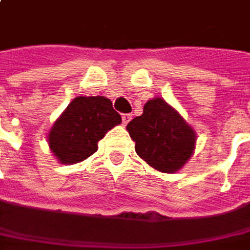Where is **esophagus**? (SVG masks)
<instances>
[{"label":"esophagus","instance_id":"34e87169","mask_svg":"<svg viewBox=\"0 0 250 250\" xmlns=\"http://www.w3.org/2000/svg\"><path fill=\"white\" fill-rule=\"evenodd\" d=\"M132 120V114H122V124L126 126L128 125V122Z\"/></svg>","mask_w":250,"mask_h":250}]
</instances>
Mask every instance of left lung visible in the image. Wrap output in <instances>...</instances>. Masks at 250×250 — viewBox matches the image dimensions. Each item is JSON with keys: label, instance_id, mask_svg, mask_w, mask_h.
<instances>
[{"label": "left lung", "instance_id": "1", "mask_svg": "<svg viewBox=\"0 0 250 250\" xmlns=\"http://www.w3.org/2000/svg\"><path fill=\"white\" fill-rule=\"evenodd\" d=\"M126 130L135 142L136 154L162 173L181 170L196 148V130L159 96L144 104L143 114L129 122Z\"/></svg>", "mask_w": 250, "mask_h": 250}]
</instances>
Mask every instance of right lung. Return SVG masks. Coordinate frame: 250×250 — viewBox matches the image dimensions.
<instances>
[{
    "label": "right lung",
    "instance_id": "1",
    "mask_svg": "<svg viewBox=\"0 0 250 250\" xmlns=\"http://www.w3.org/2000/svg\"><path fill=\"white\" fill-rule=\"evenodd\" d=\"M121 121L107 98L77 96L50 128V151L61 165L83 162L98 151V142Z\"/></svg>",
    "mask_w": 250,
    "mask_h": 250
}]
</instances>
